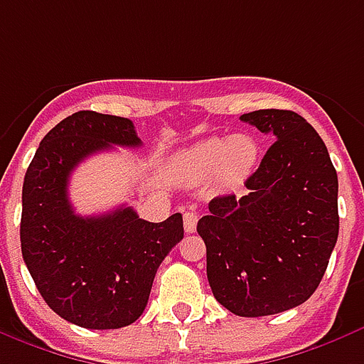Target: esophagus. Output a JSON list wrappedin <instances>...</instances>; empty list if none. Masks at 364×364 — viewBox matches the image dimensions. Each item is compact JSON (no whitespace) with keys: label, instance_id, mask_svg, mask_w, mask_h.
<instances>
[{"label":"esophagus","instance_id":"esophagus-1","mask_svg":"<svg viewBox=\"0 0 364 364\" xmlns=\"http://www.w3.org/2000/svg\"><path fill=\"white\" fill-rule=\"evenodd\" d=\"M196 222H198V214H196V212H193V210L185 212V216H183V225H185V231H187V233H195Z\"/></svg>","mask_w":364,"mask_h":364}]
</instances>
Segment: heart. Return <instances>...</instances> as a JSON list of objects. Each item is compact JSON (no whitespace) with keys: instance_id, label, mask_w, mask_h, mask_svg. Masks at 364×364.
Masks as SVG:
<instances>
[{"instance_id":"obj_1","label":"heart","mask_w":364,"mask_h":364,"mask_svg":"<svg viewBox=\"0 0 364 364\" xmlns=\"http://www.w3.org/2000/svg\"><path fill=\"white\" fill-rule=\"evenodd\" d=\"M258 154L260 148L249 134L214 136L183 150L175 171L183 183H200L214 175L222 189H239L257 168Z\"/></svg>"}]
</instances>
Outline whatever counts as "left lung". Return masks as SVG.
<instances>
[{
  "instance_id": "obj_1",
  "label": "left lung",
  "mask_w": 364,
  "mask_h": 364,
  "mask_svg": "<svg viewBox=\"0 0 364 364\" xmlns=\"http://www.w3.org/2000/svg\"><path fill=\"white\" fill-rule=\"evenodd\" d=\"M274 134L241 198H212L196 231L206 276L220 305L237 316H268L316 291L338 231V173L320 134L289 109L241 115Z\"/></svg>"
}]
</instances>
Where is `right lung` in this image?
Returning <instances> with one entry per match:
<instances>
[{
    "label": "right lung",
    "mask_w": 364,
    "mask_h": 364,
    "mask_svg": "<svg viewBox=\"0 0 364 364\" xmlns=\"http://www.w3.org/2000/svg\"><path fill=\"white\" fill-rule=\"evenodd\" d=\"M133 121L77 112L40 142L23 183L21 250L40 295L67 322L90 330L133 324L158 266L183 239V216L141 220L131 206L79 216L69 177L80 161L114 146H141Z\"/></svg>",
    "instance_id": "right-lung-1"
}]
</instances>
